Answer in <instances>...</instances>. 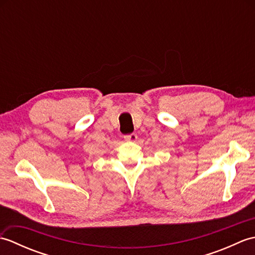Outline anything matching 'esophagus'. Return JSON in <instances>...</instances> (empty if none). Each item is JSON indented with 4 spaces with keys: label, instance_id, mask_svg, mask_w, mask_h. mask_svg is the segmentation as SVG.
Segmentation results:
<instances>
[{
    "label": "esophagus",
    "instance_id": "1",
    "mask_svg": "<svg viewBox=\"0 0 255 255\" xmlns=\"http://www.w3.org/2000/svg\"><path fill=\"white\" fill-rule=\"evenodd\" d=\"M124 138H125V140H126V141H129V142H134V141H136V140L138 139L136 133L127 134V136H125Z\"/></svg>",
    "mask_w": 255,
    "mask_h": 255
}]
</instances>
